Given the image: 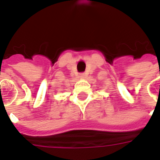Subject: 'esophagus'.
<instances>
[{
	"mask_svg": "<svg viewBox=\"0 0 160 160\" xmlns=\"http://www.w3.org/2000/svg\"><path fill=\"white\" fill-rule=\"evenodd\" d=\"M79 77H80V79H84V78H86V74L85 73H80Z\"/></svg>",
	"mask_w": 160,
	"mask_h": 160,
	"instance_id": "obj_1",
	"label": "esophagus"
}]
</instances>
